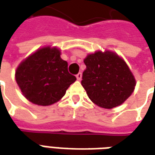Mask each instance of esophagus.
I'll list each match as a JSON object with an SVG mask.
<instances>
[{
	"label": "esophagus",
	"instance_id": "34e87169",
	"mask_svg": "<svg viewBox=\"0 0 155 155\" xmlns=\"http://www.w3.org/2000/svg\"><path fill=\"white\" fill-rule=\"evenodd\" d=\"M76 78H77L78 81H81V78H82V74H81V72H80V73H78V74H76Z\"/></svg>",
	"mask_w": 155,
	"mask_h": 155
}]
</instances>
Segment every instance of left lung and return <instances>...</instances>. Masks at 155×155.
Returning a JSON list of instances; mask_svg holds the SVG:
<instances>
[{"label": "left lung", "mask_w": 155, "mask_h": 155, "mask_svg": "<svg viewBox=\"0 0 155 155\" xmlns=\"http://www.w3.org/2000/svg\"><path fill=\"white\" fill-rule=\"evenodd\" d=\"M81 84L91 101L105 109L123 104L133 93L136 81L125 61L114 52L96 51L84 60Z\"/></svg>", "instance_id": "obj_1"}]
</instances>
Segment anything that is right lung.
<instances>
[{"instance_id":"obj_1","label":"right lung","mask_w":155,"mask_h":155,"mask_svg":"<svg viewBox=\"0 0 155 155\" xmlns=\"http://www.w3.org/2000/svg\"><path fill=\"white\" fill-rule=\"evenodd\" d=\"M15 81L29 101L46 106L60 101L76 78L69 73L68 63L61 58V51L46 46L19 64Z\"/></svg>"}]
</instances>
